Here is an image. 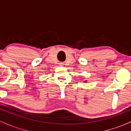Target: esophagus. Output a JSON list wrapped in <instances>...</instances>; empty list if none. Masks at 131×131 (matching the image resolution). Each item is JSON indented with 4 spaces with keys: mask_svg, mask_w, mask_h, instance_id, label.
<instances>
[{
    "mask_svg": "<svg viewBox=\"0 0 131 131\" xmlns=\"http://www.w3.org/2000/svg\"><path fill=\"white\" fill-rule=\"evenodd\" d=\"M63 63H60V66H63Z\"/></svg>",
    "mask_w": 131,
    "mask_h": 131,
    "instance_id": "34e87169",
    "label": "esophagus"
}]
</instances>
